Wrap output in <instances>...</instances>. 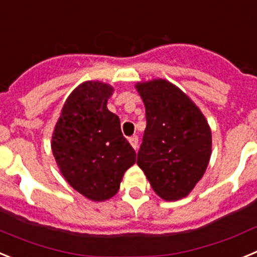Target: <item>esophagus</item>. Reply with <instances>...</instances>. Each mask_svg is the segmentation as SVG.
<instances>
[{"instance_id": "1", "label": "esophagus", "mask_w": 257, "mask_h": 257, "mask_svg": "<svg viewBox=\"0 0 257 257\" xmlns=\"http://www.w3.org/2000/svg\"><path fill=\"white\" fill-rule=\"evenodd\" d=\"M129 143H131L132 147H133V149L137 151L138 150V137L137 136H133V137L129 138Z\"/></svg>"}]
</instances>
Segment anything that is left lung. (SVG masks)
<instances>
[{"label": "left lung", "instance_id": "1", "mask_svg": "<svg viewBox=\"0 0 257 257\" xmlns=\"http://www.w3.org/2000/svg\"><path fill=\"white\" fill-rule=\"evenodd\" d=\"M147 125L137 164L165 201L187 197L206 172L211 129L193 101L166 79L136 84Z\"/></svg>", "mask_w": 257, "mask_h": 257}]
</instances>
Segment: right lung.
<instances>
[{
  "mask_svg": "<svg viewBox=\"0 0 257 257\" xmlns=\"http://www.w3.org/2000/svg\"><path fill=\"white\" fill-rule=\"evenodd\" d=\"M114 87L87 80L74 89L61 108L51 149L62 177L91 201L117 193L136 151L124 138L117 115L108 111Z\"/></svg>",
  "mask_w": 257,
  "mask_h": 257,
  "instance_id": "add662e5",
  "label": "right lung"
}]
</instances>
